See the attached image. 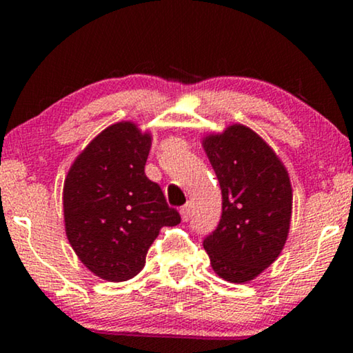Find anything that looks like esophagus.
I'll use <instances>...</instances> for the list:
<instances>
[{"label": "esophagus", "instance_id": "34e87169", "mask_svg": "<svg viewBox=\"0 0 353 353\" xmlns=\"http://www.w3.org/2000/svg\"><path fill=\"white\" fill-rule=\"evenodd\" d=\"M180 215H181V220L183 221H188L190 220V216H191V204H185L180 209Z\"/></svg>", "mask_w": 353, "mask_h": 353}]
</instances>
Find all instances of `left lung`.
<instances>
[{
    "label": "left lung",
    "mask_w": 353,
    "mask_h": 353,
    "mask_svg": "<svg viewBox=\"0 0 353 353\" xmlns=\"http://www.w3.org/2000/svg\"><path fill=\"white\" fill-rule=\"evenodd\" d=\"M202 146L221 188V219L204 249L220 278L248 283L278 259L288 239V170L257 133L239 123L205 137Z\"/></svg>",
    "instance_id": "obj_1"
}]
</instances>
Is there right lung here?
Returning a JSON list of instances; mask_svg holds the SVG:
<instances>
[{
    "label": "right lung",
    "instance_id": "add662e5",
    "mask_svg": "<svg viewBox=\"0 0 353 353\" xmlns=\"http://www.w3.org/2000/svg\"><path fill=\"white\" fill-rule=\"evenodd\" d=\"M149 149L151 134L132 122L114 123L83 149L64 181L67 239L105 281L137 276L162 226L181 221L144 173Z\"/></svg>",
    "mask_w": 353,
    "mask_h": 353
}]
</instances>
